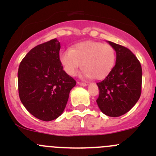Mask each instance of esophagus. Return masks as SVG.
Returning <instances> with one entry per match:
<instances>
[{"label":"esophagus","mask_w":156,"mask_h":156,"mask_svg":"<svg viewBox=\"0 0 156 156\" xmlns=\"http://www.w3.org/2000/svg\"><path fill=\"white\" fill-rule=\"evenodd\" d=\"M77 83H78L79 85H80V86H83V87H85V86H87V83H86L80 82V81H78V82H77Z\"/></svg>","instance_id":"1"}]
</instances>
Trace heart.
I'll use <instances>...</instances> for the list:
<instances>
[{"instance_id":"heart-1","label":"heart","mask_w":156,"mask_h":156,"mask_svg":"<svg viewBox=\"0 0 156 156\" xmlns=\"http://www.w3.org/2000/svg\"><path fill=\"white\" fill-rule=\"evenodd\" d=\"M116 54L109 44L87 41L78 43L71 50L63 51L59 56L65 71L75 76L80 68L86 77L103 79L109 74L115 66Z\"/></svg>"}]
</instances>
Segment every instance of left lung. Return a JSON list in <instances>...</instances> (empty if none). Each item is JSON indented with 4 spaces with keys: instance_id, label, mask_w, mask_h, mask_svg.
I'll return each mask as SVG.
<instances>
[{
    "instance_id": "obj_1",
    "label": "left lung",
    "mask_w": 156,
    "mask_h": 156,
    "mask_svg": "<svg viewBox=\"0 0 156 156\" xmlns=\"http://www.w3.org/2000/svg\"><path fill=\"white\" fill-rule=\"evenodd\" d=\"M116 52L115 65L105 79L98 83L97 104L111 117L124 115L137 102L141 94L142 69L137 57L127 48L108 41Z\"/></svg>"
}]
</instances>
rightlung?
Listing matches in <instances>:
<instances>
[{"label": "right lung", "instance_id": "add662e5", "mask_svg": "<svg viewBox=\"0 0 156 156\" xmlns=\"http://www.w3.org/2000/svg\"><path fill=\"white\" fill-rule=\"evenodd\" d=\"M57 39L37 45L23 58L18 70L19 98L30 114L43 121L61 115L76 80L63 70Z\"/></svg>", "mask_w": 156, "mask_h": 156}]
</instances>
